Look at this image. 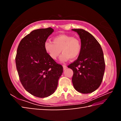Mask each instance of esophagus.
Wrapping results in <instances>:
<instances>
[{
  "label": "esophagus",
  "instance_id": "obj_1",
  "mask_svg": "<svg viewBox=\"0 0 121 121\" xmlns=\"http://www.w3.org/2000/svg\"><path fill=\"white\" fill-rule=\"evenodd\" d=\"M63 69H64V70H65V69H66L67 68V65H63Z\"/></svg>",
  "mask_w": 121,
  "mask_h": 121
}]
</instances>
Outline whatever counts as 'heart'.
<instances>
[{
  "mask_svg": "<svg viewBox=\"0 0 121 121\" xmlns=\"http://www.w3.org/2000/svg\"><path fill=\"white\" fill-rule=\"evenodd\" d=\"M44 49L53 60H56L61 52L60 57L61 61H67L69 59H74L80 54L82 43L79 39L68 35H60L53 38V42H45Z\"/></svg>",
  "mask_w": 121,
  "mask_h": 121,
  "instance_id": "obj_1",
  "label": "heart"
}]
</instances>
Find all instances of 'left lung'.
<instances>
[{
    "label": "left lung",
    "instance_id": "1",
    "mask_svg": "<svg viewBox=\"0 0 121 121\" xmlns=\"http://www.w3.org/2000/svg\"><path fill=\"white\" fill-rule=\"evenodd\" d=\"M79 35L82 50L76 60L68 65L73 71L72 82L75 90L90 93L100 86L105 69L104 53L97 39L85 30L73 29Z\"/></svg>",
    "mask_w": 121,
    "mask_h": 121
}]
</instances>
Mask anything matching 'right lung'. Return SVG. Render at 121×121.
<instances>
[{
	"mask_svg": "<svg viewBox=\"0 0 121 121\" xmlns=\"http://www.w3.org/2000/svg\"><path fill=\"white\" fill-rule=\"evenodd\" d=\"M54 30L51 28L32 31L21 40L15 57L20 81L29 93L45 98L54 92L63 67L48 56L44 45Z\"/></svg>",
	"mask_w": 121,
	"mask_h": 121,
	"instance_id": "1",
	"label": "right lung"
}]
</instances>
